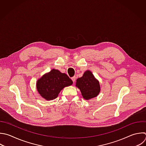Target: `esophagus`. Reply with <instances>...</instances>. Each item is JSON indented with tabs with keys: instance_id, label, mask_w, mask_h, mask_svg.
I'll return each mask as SVG.
<instances>
[{
	"instance_id": "esophagus-1",
	"label": "esophagus",
	"mask_w": 146,
	"mask_h": 146,
	"mask_svg": "<svg viewBox=\"0 0 146 146\" xmlns=\"http://www.w3.org/2000/svg\"><path fill=\"white\" fill-rule=\"evenodd\" d=\"M71 79H72V80L73 81V82H75V80H76V77H75V76H74V77L71 78Z\"/></svg>"
}]
</instances>
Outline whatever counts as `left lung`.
Segmentation results:
<instances>
[{"mask_svg": "<svg viewBox=\"0 0 146 146\" xmlns=\"http://www.w3.org/2000/svg\"><path fill=\"white\" fill-rule=\"evenodd\" d=\"M76 87L80 90L83 98L86 100L96 97L100 92L99 82L90 70L84 72L81 78L77 79Z\"/></svg>", "mask_w": 146, "mask_h": 146, "instance_id": "obj_1", "label": "left lung"}]
</instances>
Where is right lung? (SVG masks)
<instances>
[{
	"instance_id": "right-lung-1",
	"label": "right lung",
	"mask_w": 146,
	"mask_h": 146,
	"mask_svg": "<svg viewBox=\"0 0 146 146\" xmlns=\"http://www.w3.org/2000/svg\"><path fill=\"white\" fill-rule=\"evenodd\" d=\"M72 83V80L67 74L52 69L37 80L36 89L43 99L51 100L58 96L62 90Z\"/></svg>"
}]
</instances>
